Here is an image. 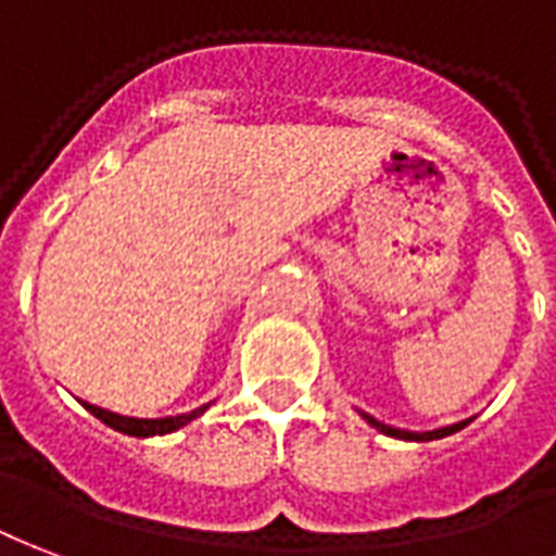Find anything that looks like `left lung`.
I'll return each instance as SVG.
<instances>
[{
  "instance_id": "obj_1",
  "label": "left lung",
  "mask_w": 556,
  "mask_h": 556,
  "mask_svg": "<svg viewBox=\"0 0 556 556\" xmlns=\"http://www.w3.org/2000/svg\"><path fill=\"white\" fill-rule=\"evenodd\" d=\"M364 420L367 424H372V427L379 429V432H384V435H394V439H406V441H432V439H444V435H453V432H459V429H465L471 420H462V424H453V427H444V429H432V432H408V429H394V427H384V424H379L376 417L364 415Z\"/></svg>"
}]
</instances>
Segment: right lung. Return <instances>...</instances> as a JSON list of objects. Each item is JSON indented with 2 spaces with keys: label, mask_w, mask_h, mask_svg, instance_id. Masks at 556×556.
I'll return each instance as SVG.
<instances>
[{
  "label": "right lung",
  "mask_w": 556,
  "mask_h": 556,
  "mask_svg": "<svg viewBox=\"0 0 556 556\" xmlns=\"http://www.w3.org/2000/svg\"><path fill=\"white\" fill-rule=\"evenodd\" d=\"M97 420H103L106 427L117 429V432H124V435H136V439H150V435H165V432H174V429L186 427L189 420L206 412V406L194 408L189 415H177V417H156V420H144V417H124L115 415V412H106V408H97L91 403H83Z\"/></svg>",
  "instance_id": "obj_1"
}]
</instances>
